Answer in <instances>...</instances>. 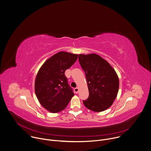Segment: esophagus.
Here are the masks:
<instances>
[{"mask_svg": "<svg viewBox=\"0 0 151 151\" xmlns=\"http://www.w3.org/2000/svg\"><path fill=\"white\" fill-rule=\"evenodd\" d=\"M74 91H75V92L76 93H78V91H79V88H78V87L75 88L74 89Z\"/></svg>", "mask_w": 151, "mask_h": 151, "instance_id": "1", "label": "esophagus"}]
</instances>
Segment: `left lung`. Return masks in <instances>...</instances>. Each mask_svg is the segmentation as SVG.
<instances>
[{
  "label": "left lung",
  "instance_id": "1",
  "mask_svg": "<svg viewBox=\"0 0 151 151\" xmlns=\"http://www.w3.org/2000/svg\"><path fill=\"white\" fill-rule=\"evenodd\" d=\"M78 58L89 90V97L83 100V104L95 112L107 110L113 104L119 91V80L116 71L98 55H79Z\"/></svg>",
  "mask_w": 151,
  "mask_h": 151
}]
</instances>
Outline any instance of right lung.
Masks as SVG:
<instances>
[{
  "instance_id": "1",
  "label": "right lung",
  "mask_w": 151,
  "mask_h": 151,
  "mask_svg": "<svg viewBox=\"0 0 151 151\" xmlns=\"http://www.w3.org/2000/svg\"><path fill=\"white\" fill-rule=\"evenodd\" d=\"M78 55L60 52L47 59L39 69L35 92L41 105L52 113L63 110L73 96L65 70L76 61Z\"/></svg>"
}]
</instances>
